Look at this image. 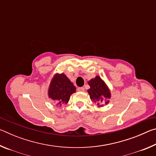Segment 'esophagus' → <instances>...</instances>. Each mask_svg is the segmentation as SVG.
<instances>
[{
	"label": "esophagus",
	"mask_w": 156,
	"mask_h": 156,
	"mask_svg": "<svg viewBox=\"0 0 156 156\" xmlns=\"http://www.w3.org/2000/svg\"><path fill=\"white\" fill-rule=\"evenodd\" d=\"M78 91H84V87H78Z\"/></svg>",
	"instance_id": "34e87169"
}]
</instances>
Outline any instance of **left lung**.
Segmentation results:
<instances>
[{"mask_svg":"<svg viewBox=\"0 0 156 156\" xmlns=\"http://www.w3.org/2000/svg\"><path fill=\"white\" fill-rule=\"evenodd\" d=\"M88 84L90 86V89H88V93L92 101L96 102L99 107L103 106V103L105 105L109 103V100L105 101V99L110 98V91L99 76L91 79Z\"/></svg>","mask_w":156,"mask_h":156,"instance_id":"8db88e82","label":"left lung"}]
</instances>
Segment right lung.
<instances>
[{
	"mask_svg": "<svg viewBox=\"0 0 156 156\" xmlns=\"http://www.w3.org/2000/svg\"><path fill=\"white\" fill-rule=\"evenodd\" d=\"M76 92V87L64 73L56 75L49 89V96L54 100L58 106L67 104L70 96Z\"/></svg>",
	"mask_w": 156,
	"mask_h": 156,
	"instance_id": "1",
	"label": "right lung"
}]
</instances>
